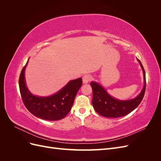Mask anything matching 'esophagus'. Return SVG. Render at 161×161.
Returning <instances> with one entry per match:
<instances>
[{"label":"esophagus","mask_w":161,"mask_h":161,"mask_svg":"<svg viewBox=\"0 0 161 161\" xmlns=\"http://www.w3.org/2000/svg\"><path fill=\"white\" fill-rule=\"evenodd\" d=\"M91 76L89 75H85L82 77V82H83V83L86 84L88 83V82L91 80Z\"/></svg>","instance_id":"1"}]
</instances>
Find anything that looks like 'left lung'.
<instances>
[{"label":"left lung","instance_id":"obj_1","mask_svg":"<svg viewBox=\"0 0 161 161\" xmlns=\"http://www.w3.org/2000/svg\"><path fill=\"white\" fill-rule=\"evenodd\" d=\"M138 60L143 71L144 85L140 93L133 99L126 101L116 99L110 96L97 82H91L92 90V104L97 113L106 118H119L128 115L140 105L146 90V76L142 64L139 60Z\"/></svg>","mask_w":161,"mask_h":161}]
</instances>
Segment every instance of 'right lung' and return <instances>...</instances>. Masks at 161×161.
<instances>
[{
  "label": "right lung",
  "instance_id": "right-lung-1",
  "mask_svg": "<svg viewBox=\"0 0 161 161\" xmlns=\"http://www.w3.org/2000/svg\"><path fill=\"white\" fill-rule=\"evenodd\" d=\"M23 68L19 79V90L24 105L28 111L39 118L49 121L62 119L69 113L75 97L82 84L81 78L70 80L56 94L49 97L32 95L25 85V70Z\"/></svg>",
  "mask_w": 161,
  "mask_h": 161
}]
</instances>
